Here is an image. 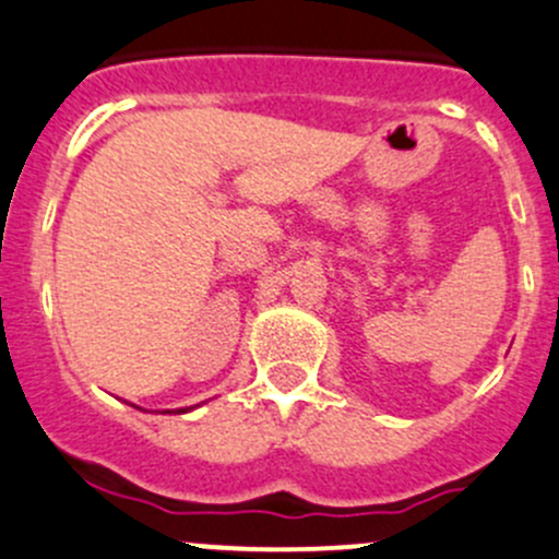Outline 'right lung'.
Masks as SVG:
<instances>
[{
    "mask_svg": "<svg viewBox=\"0 0 559 559\" xmlns=\"http://www.w3.org/2000/svg\"><path fill=\"white\" fill-rule=\"evenodd\" d=\"M180 411H183V408H180Z\"/></svg>",
    "mask_w": 559,
    "mask_h": 559,
    "instance_id": "1",
    "label": "right lung"
}]
</instances>
